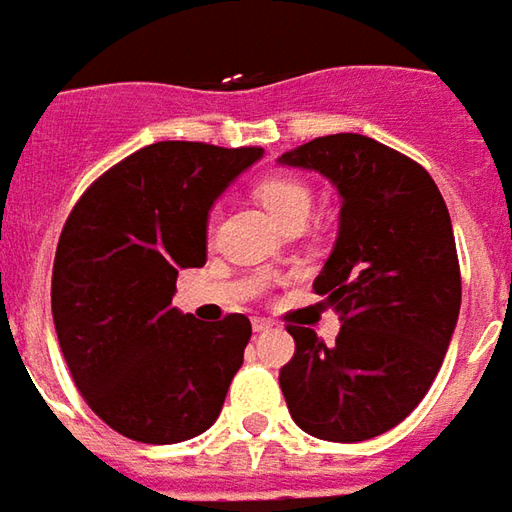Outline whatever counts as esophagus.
<instances>
[{
  "label": "esophagus",
  "mask_w": 512,
  "mask_h": 512,
  "mask_svg": "<svg viewBox=\"0 0 512 512\" xmlns=\"http://www.w3.org/2000/svg\"><path fill=\"white\" fill-rule=\"evenodd\" d=\"M273 327L267 318H253V332H267V329Z\"/></svg>",
  "instance_id": "1"
}]
</instances>
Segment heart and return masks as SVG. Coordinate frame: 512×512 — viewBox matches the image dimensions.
Instances as JSON below:
<instances>
[{
  "label": "heart",
  "instance_id": "1",
  "mask_svg": "<svg viewBox=\"0 0 512 512\" xmlns=\"http://www.w3.org/2000/svg\"><path fill=\"white\" fill-rule=\"evenodd\" d=\"M256 200L262 205L267 214L273 216L276 222H284L287 216L298 214V211H310V191L307 185H301L298 180L290 177H267L256 185Z\"/></svg>",
  "mask_w": 512,
  "mask_h": 512
}]
</instances>
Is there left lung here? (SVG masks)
Instances as JSON below:
<instances>
[{"label":"left lung","instance_id":"8db88e82","mask_svg":"<svg viewBox=\"0 0 512 512\" xmlns=\"http://www.w3.org/2000/svg\"><path fill=\"white\" fill-rule=\"evenodd\" d=\"M335 185L338 236L312 290L338 312L335 344L287 327L281 369L301 431L329 442L386 434L420 406L454 338L462 281L454 228L423 166L366 135L315 137L279 157Z\"/></svg>","mask_w":512,"mask_h":512}]
</instances>
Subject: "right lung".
<instances>
[{"mask_svg": "<svg viewBox=\"0 0 512 512\" xmlns=\"http://www.w3.org/2000/svg\"><path fill=\"white\" fill-rule=\"evenodd\" d=\"M264 149L163 140L109 168L72 208L53 264V324L89 408L149 445L216 423L250 321L171 307L177 273L208 259V216Z\"/></svg>", "mask_w": 512, "mask_h": 512, "instance_id": "right-lung-1", "label": "right lung"}]
</instances>
